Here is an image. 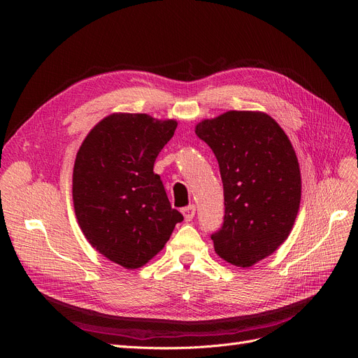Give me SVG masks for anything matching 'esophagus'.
Returning <instances> with one entry per match:
<instances>
[{"label":"esophagus","mask_w":358,"mask_h":358,"mask_svg":"<svg viewBox=\"0 0 358 358\" xmlns=\"http://www.w3.org/2000/svg\"><path fill=\"white\" fill-rule=\"evenodd\" d=\"M181 212H182V215H184V219H185L187 222H190V220L194 217V215H196V206H194V204L187 206V208L181 209Z\"/></svg>","instance_id":"obj_1"}]
</instances>
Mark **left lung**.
Returning <instances> with one entry per match:
<instances>
[{
	"label": "left lung",
	"instance_id": "8db88e82",
	"mask_svg": "<svg viewBox=\"0 0 358 358\" xmlns=\"http://www.w3.org/2000/svg\"><path fill=\"white\" fill-rule=\"evenodd\" d=\"M196 135L213 150L223 182L224 216L212 235L215 251L232 266L251 267L293 228L302 194L294 149L261 111H227L200 122Z\"/></svg>",
	"mask_w": 358,
	"mask_h": 358
}]
</instances>
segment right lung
Masks as SVG:
<instances>
[{"label": "right lung", "mask_w": 358, "mask_h": 358, "mask_svg": "<svg viewBox=\"0 0 358 358\" xmlns=\"http://www.w3.org/2000/svg\"><path fill=\"white\" fill-rule=\"evenodd\" d=\"M176 120L115 113L91 129L75 158L72 199L92 248L134 270L154 258L182 215L171 208L154 164Z\"/></svg>", "instance_id": "right-lung-1"}]
</instances>
